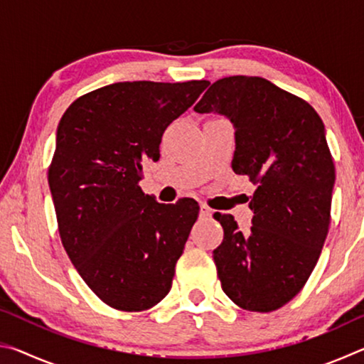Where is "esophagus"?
<instances>
[{
  "label": "esophagus",
  "mask_w": 364,
  "mask_h": 364,
  "mask_svg": "<svg viewBox=\"0 0 364 364\" xmlns=\"http://www.w3.org/2000/svg\"><path fill=\"white\" fill-rule=\"evenodd\" d=\"M212 215V210L208 208L205 204H200V217L202 218H208Z\"/></svg>",
  "instance_id": "esophagus-1"
}]
</instances>
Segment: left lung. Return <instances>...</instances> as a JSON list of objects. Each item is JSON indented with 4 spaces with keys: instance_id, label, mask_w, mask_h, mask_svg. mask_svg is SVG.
Listing matches in <instances>:
<instances>
[{
    "instance_id": "8db88e82",
    "label": "left lung",
    "mask_w": 364,
    "mask_h": 364,
    "mask_svg": "<svg viewBox=\"0 0 364 364\" xmlns=\"http://www.w3.org/2000/svg\"><path fill=\"white\" fill-rule=\"evenodd\" d=\"M194 110L231 120L232 170L257 186L249 231L232 215H213L225 231L213 250L221 287L244 310H278L305 286L329 231L336 168L324 123L306 101L262 77L217 80Z\"/></svg>"
}]
</instances>
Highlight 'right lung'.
<instances>
[{
	"label": "right lung",
	"instance_id": "add662e5",
	"mask_svg": "<svg viewBox=\"0 0 364 364\" xmlns=\"http://www.w3.org/2000/svg\"><path fill=\"white\" fill-rule=\"evenodd\" d=\"M207 80L120 82L80 96L58 127L48 170L59 236L73 267L104 304L144 311L170 292L199 204H159L139 186L159 160L167 127Z\"/></svg>",
	"mask_w": 364,
	"mask_h": 364
}]
</instances>
